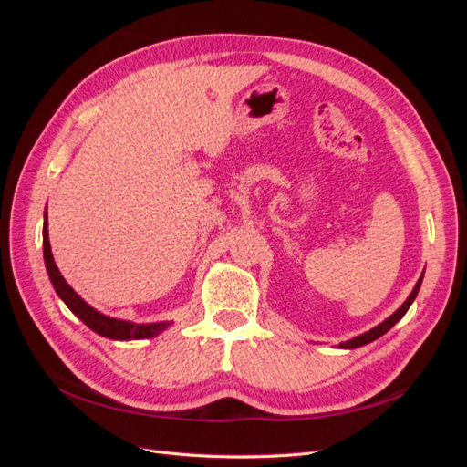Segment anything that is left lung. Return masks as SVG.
Wrapping results in <instances>:
<instances>
[{"mask_svg": "<svg viewBox=\"0 0 467 467\" xmlns=\"http://www.w3.org/2000/svg\"><path fill=\"white\" fill-rule=\"evenodd\" d=\"M420 282H422V276L419 278V282L415 285V288H413V292H411V296H409L407 298V302L398 309V312H395L393 316H389L384 323H379L378 327H374V329H370L368 333H364V335H358V337H355V338H350V341H345V343H341L338 347L341 348H357V347H362V345H368V343H372V341H376L378 337H381L384 333H388L395 323H398L405 314H407V309L411 307V304H413V300L417 298V292H419V288H420Z\"/></svg>", "mask_w": 467, "mask_h": 467, "instance_id": "8db88e82", "label": "left lung"}]
</instances>
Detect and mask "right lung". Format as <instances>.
Returning a JSON list of instances; mask_svg holds the SVG:
<instances>
[{"instance_id":"obj_1","label":"right lung","mask_w":467,"mask_h":467,"mask_svg":"<svg viewBox=\"0 0 467 467\" xmlns=\"http://www.w3.org/2000/svg\"><path fill=\"white\" fill-rule=\"evenodd\" d=\"M42 245H45V263H47V271L50 276L52 286L56 290V294L60 296L64 300V304L72 309V312L88 325L89 329H93L95 333L109 337V338H119V341H129V338H150L155 337L158 333H161L163 329H167L169 321H161V323H130V321H122V319H115L99 314L97 309H93L89 304L83 302L79 296L72 290V286L67 285L64 280V276L60 275L58 266L54 263L52 251H50V242H48V223L45 218V225H42Z\"/></svg>"}]
</instances>
